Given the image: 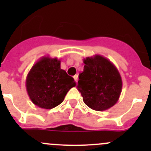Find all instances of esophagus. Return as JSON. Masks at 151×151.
<instances>
[{"instance_id": "esophagus-1", "label": "esophagus", "mask_w": 151, "mask_h": 151, "mask_svg": "<svg viewBox=\"0 0 151 151\" xmlns=\"http://www.w3.org/2000/svg\"><path fill=\"white\" fill-rule=\"evenodd\" d=\"M74 79L76 81V83H77V81H78V75H77V74H75V75L74 76Z\"/></svg>"}]
</instances>
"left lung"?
Listing matches in <instances>:
<instances>
[{"mask_svg": "<svg viewBox=\"0 0 151 151\" xmlns=\"http://www.w3.org/2000/svg\"><path fill=\"white\" fill-rule=\"evenodd\" d=\"M84 69L79 74L77 89L91 109L104 111L117 103L122 91V79L118 68L100 55L83 60Z\"/></svg>", "mask_w": 151, "mask_h": 151, "instance_id": "1", "label": "left lung"}]
</instances>
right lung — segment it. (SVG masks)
<instances>
[{"instance_id": "1", "label": "right lung", "mask_w": 151, "mask_h": 151, "mask_svg": "<svg viewBox=\"0 0 151 151\" xmlns=\"http://www.w3.org/2000/svg\"><path fill=\"white\" fill-rule=\"evenodd\" d=\"M29 98L36 106L50 109L61 104L68 91L76 85L74 80L60 68V60L41 58L30 68L25 81Z\"/></svg>"}]
</instances>
